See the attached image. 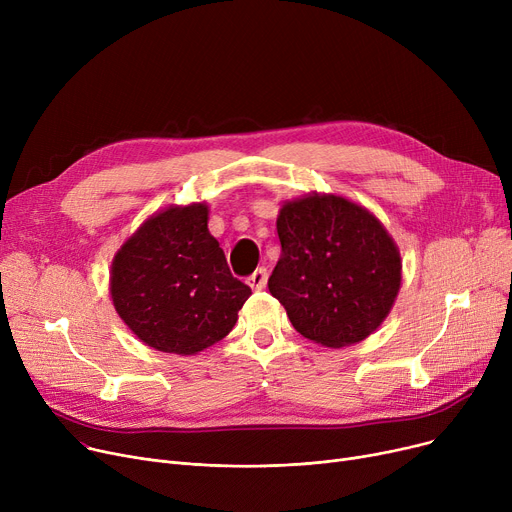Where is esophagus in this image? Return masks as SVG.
<instances>
[{
	"mask_svg": "<svg viewBox=\"0 0 512 512\" xmlns=\"http://www.w3.org/2000/svg\"><path fill=\"white\" fill-rule=\"evenodd\" d=\"M265 282H267V270H265V267H257V270L249 276V286L255 288V290L265 288Z\"/></svg>",
	"mask_w": 512,
	"mask_h": 512,
	"instance_id": "1",
	"label": "esophagus"
}]
</instances>
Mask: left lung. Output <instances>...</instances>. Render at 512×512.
I'll return each instance as SVG.
<instances>
[{
	"instance_id": "1",
	"label": "left lung",
	"mask_w": 512,
	"mask_h": 512,
	"mask_svg": "<svg viewBox=\"0 0 512 512\" xmlns=\"http://www.w3.org/2000/svg\"><path fill=\"white\" fill-rule=\"evenodd\" d=\"M282 255L267 280L305 338L340 348L365 340L400 290V253L365 207L336 195L282 205Z\"/></svg>"
}]
</instances>
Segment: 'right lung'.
Returning a JSON list of instances; mask_svg holds the SVG:
<instances>
[{
	"label": "right lung",
	"instance_id": "add662e5",
	"mask_svg": "<svg viewBox=\"0 0 512 512\" xmlns=\"http://www.w3.org/2000/svg\"><path fill=\"white\" fill-rule=\"evenodd\" d=\"M207 205L155 213L112 263V299L124 324L147 346L195 355L236 324L251 288L232 276L209 234Z\"/></svg>",
	"mask_w": 512,
	"mask_h": 512
}]
</instances>
